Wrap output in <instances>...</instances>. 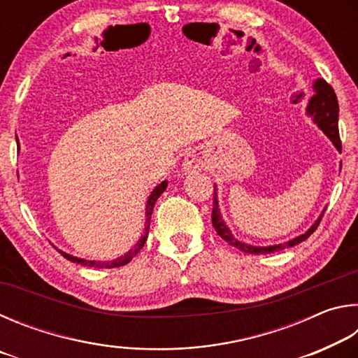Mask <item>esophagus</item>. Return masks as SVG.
Segmentation results:
<instances>
[{"label": "esophagus", "mask_w": 358, "mask_h": 358, "mask_svg": "<svg viewBox=\"0 0 358 358\" xmlns=\"http://www.w3.org/2000/svg\"><path fill=\"white\" fill-rule=\"evenodd\" d=\"M205 166V159L201 153H191L187 155V157L185 159V164L183 169L186 172H196V171H201Z\"/></svg>", "instance_id": "34e87169"}]
</instances>
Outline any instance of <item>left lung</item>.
I'll list each match as a JSON object with an SVG mask.
<instances>
[{
    "label": "left lung",
    "instance_id": "1",
    "mask_svg": "<svg viewBox=\"0 0 358 358\" xmlns=\"http://www.w3.org/2000/svg\"><path fill=\"white\" fill-rule=\"evenodd\" d=\"M314 96L308 102L306 113L313 118L314 123H316L320 129L325 132V136L330 138L335 145L338 151H341V138H339V131H338V113H339V106L338 99L335 94V90H333L329 83H327L324 78H317L314 82ZM324 215V213H322ZM322 215L317 217V221L313 224V226L306 230L305 234L300 235V237H295L292 240L286 241L282 245H275V246H251L243 241H238L234 237L232 232H230L226 222L222 221L220 205H217V194H216V186H215V196H213V211H211V222H213V227L217 232V235L227 241L230 246L237 248V250L248 252V254H270L275 251H281L284 248H292L295 245L305 241L310 235L317 229L320 220H322Z\"/></svg>",
    "mask_w": 358,
    "mask_h": 358
}]
</instances>
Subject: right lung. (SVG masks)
Here are the masks:
<instances>
[{
	"label": "right lung",
	"mask_w": 358,
	"mask_h": 358,
	"mask_svg": "<svg viewBox=\"0 0 358 358\" xmlns=\"http://www.w3.org/2000/svg\"><path fill=\"white\" fill-rule=\"evenodd\" d=\"M166 187H167V181H162V183L157 185L155 189H153V192L150 194L148 202H147V211H145V215H147V226H145V232L142 235V238L136 243V246L132 248V250H129V252H126L124 256L115 259V260H112V262H98V260L78 259V257L71 256V254H66L63 251H59V254H62V256L66 257L68 260H71V262L80 264V265H85V266H94V268H115V266H121V265H126L128 262H131V260L137 256V252L142 250V246L145 245V241H147L148 229H150V220H151V213H153V207H155V203L157 201V197H159L161 194L166 191Z\"/></svg>",
	"instance_id": "obj_1"
}]
</instances>
